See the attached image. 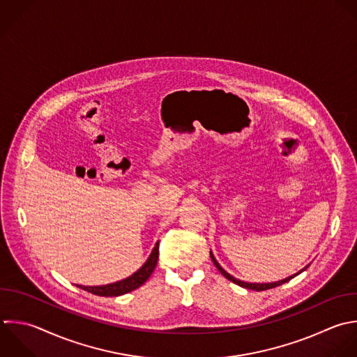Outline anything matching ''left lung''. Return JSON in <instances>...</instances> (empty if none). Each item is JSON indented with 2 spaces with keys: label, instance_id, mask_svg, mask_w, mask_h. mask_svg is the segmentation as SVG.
Instances as JSON below:
<instances>
[{
  "label": "left lung",
  "instance_id": "left-lung-1",
  "mask_svg": "<svg viewBox=\"0 0 357 357\" xmlns=\"http://www.w3.org/2000/svg\"><path fill=\"white\" fill-rule=\"evenodd\" d=\"M211 258H212V261H213V264H215V266L218 268V271L226 278V279H229L230 282H233V283H236V284H238V286H241V287H245V289H251V290H257V291H261V290H266V289H272V287H276V286H280V284H283V283H286V282H289L291 278H294L296 275H298V273H301L304 269H307V266L305 268H303L301 271H298L297 273H294L293 276H289V278H284V279H282V280H278V282H272V283H250V282H243V280H240V279H236L234 276H231L230 273H227L220 265H219V262L215 259V257H213V254H212V251H211Z\"/></svg>",
  "mask_w": 357,
  "mask_h": 357
}]
</instances>
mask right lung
<instances>
[{"mask_svg":"<svg viewBox=\"0 0 357 357\" xmlns=\"http://www.w3.org/2000/svg\"><path fill=\"white\" fill-rule=\"evenodd\" d=\"M159 259V241L155 244L149 258L146 259V262L131 276L114 282V283H109V284H102V286H79L81 289L98 294V296H105V297H114V296H121L126 294L128 291H132L135 289H138L141 284H144L149 276L152 275L156 264Z\"/></svg>","mask_w":357,"mask_h":357,"instance_id":"1","label":"right lung"}]
</instances>
